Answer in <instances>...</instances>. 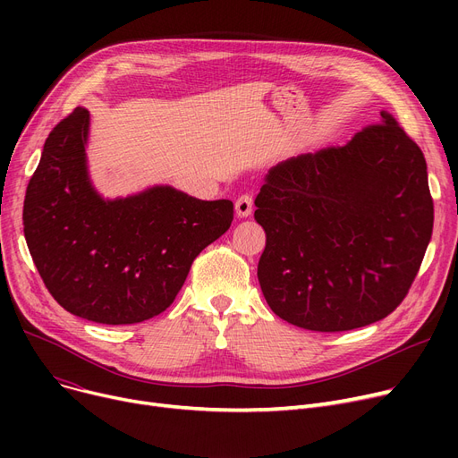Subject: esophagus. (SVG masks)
<instances>
[{
    "instance_id": "obj_1",
    "label": "esophagus",
    "mask_w": 458,
    "mask_h": 458,
    "mask_svg": "<svg viewBox=\"0 0 458 458\" xmlns=\"http://www.w3.org/2000/svg\"><path fill=\"white\" fill-rule=\"evenodd\" d=\"M252 213V197L250 195H242L235 200V215L239 219H245Z\"/></svg>"
}]
</instances>
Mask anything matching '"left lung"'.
Masks as SVG:
<instances>
[{"mask_svg": "<svg viewBox=\"0 0 458 458\" xmlns=\"http://www.w3.org/2000/svg\"><path fill=\"white\" fill-rule=\"evenodd\" d=\"M267 235L258 263L275 314L316 332L380 321L420 271L435 208L427 163L397 120L275 165L256 197Z\"/></svg>", "mask_w": 458, "mask_h": 458, "instance_id": "left-lung-1", "label": "left lung"}]
</instances>
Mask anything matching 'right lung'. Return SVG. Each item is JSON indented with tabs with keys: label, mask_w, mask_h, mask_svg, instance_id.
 Masks as SVG:
<instances>
[{
	"label": "right lung",
	"mask_w": 458,
	"mask_h": 458,
	"mask_svg": "<svg viewBox=\"0 0 458 458\" xmlns=\"http://www.w3.org/2000/svg\"><path fill=\"white\" fill-rule=\"evenodd\" d=\"M90 114L52 130L23 200V235L47 292L70 314L133 325L173 304L191 263L232 225L230 200L154 185L106 200L87 166Z\"/></svg>",
	"instance_id": "obj_1"
}]
</instances>
